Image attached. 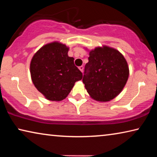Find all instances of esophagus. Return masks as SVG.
<instances>
[{
  "mask_svg": "<svg viewBox=\"0 0 157 157\" xmlns=\"http://www.w3.org/2000/svg\"><path fill=\"white\" fill-rule=\"evenodd\" d=\"M79 71H81V72H83V69H84V67L82 66H79Z\"/></svg>",
  "mask_w": 157,
  "mask_h": 157,
  "instance_id": "esophagus-1",
  "label": "esophagus"
}]
</instances>
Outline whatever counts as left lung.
Segmentation results:
<instances>
[{
  "label": "left lung",
  "mask_w": 157,
  "mask_h": 157,
  "mask_svg": "<svg viewBox=\"0 0 157 157\" xmlns=\"http://www.w3.org/2000/svg\"><path fill=\"white\" fill-rule=\"evenodd\" d=\"M129 74L123 55L115 48L103 46L89 51L82 81L93 99L107 102L123 91Z\"/></svg>",
  "instance_id": "1"
}]
</instances>
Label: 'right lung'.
I'll return each mask as SVG.
<instances>
[{
	"mask_svg": "<svg viewBox=\"0 0 157 157\" xmlns=\"http://www.w3.org/2000/svg\"><path fill=\"white\" fill-rule=\"evenodd\" d=\"M69 48L54 41L42 46L32 58L30 69L34 86L50 101H61L68 96L82 73L68 57Z\"/></svg>",
	"mask_w": 157,
	"mask_h": 157,
	"instance_id": "add662e5",
	"label": "right lung"
}]
</instances>
